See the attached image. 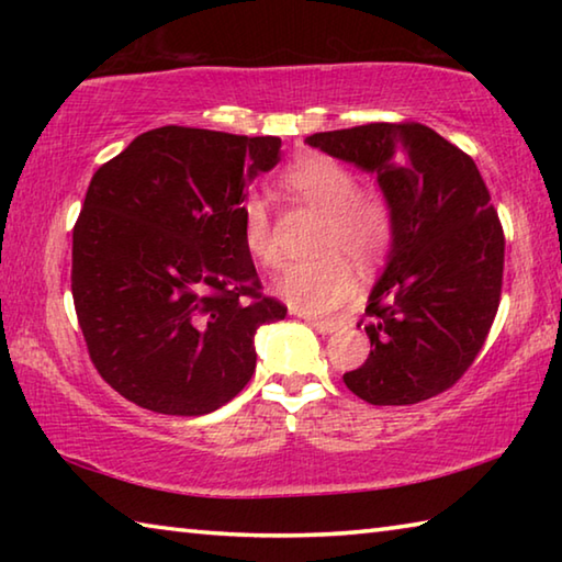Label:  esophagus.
<instances>
[{
    "label": "esophagus",
    "instance_id": "34e87169",
    "mask_svg": "<svg viewBox=\"0 0 562 562\" xmlns=\"http://www.w3.org/2000/svg\"><path fill=\"white\" fill-rule=\"evenodd\" d=\"M294 315H300V312L294 310ZM302 317H304V322H307L312 329H317L319 335H329V331H335L339 327L337 319H317V317H307V315H302Z\"/></svg>",
    "mask_w": 562,
    "mask_h": 562
}]
</instances>
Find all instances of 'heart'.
I'll return each instance as SVG.
<instances>
[{
  "instance_id": "b5f03b06",
  "label": "heart",
  "mask_w": 562,
  "mask_h": 562,
  "mask_svg": "<svg viewBox=\"0 0 562 562\" xmlns=\"http://www.w3.org/2000/svg\"><path fill=\"white\" fill-rule=\"evenodd\" d=\"M282 188L302 205L325 213L319 227L317 260L284 265L274 278V292L302 315H329L355 297L361 268L382 262L396 235L394 203L384 186L357 183V173L345 160L327 154H304L282 170ZM245 250L265 268L280 262L278 225L270 203L250 193L237 207Z\"/></svg>"
}]
</instances>
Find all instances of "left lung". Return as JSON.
Here are the masks:
<instances>
[{
  "label": "left lung",
  "mask_w": 562,
  "mask_h": 562,
  "mask_svg": "<svg viewBox=\"0 0 562 562\" xmlns=\"http://www.w3.org/2000/svg\"><path fill=\"white\" fill-rule=\"evenodd\" d=\"M310 146L374 170L392 198V258L359 325L372 351L345 376L376 406L443 394L486 345L503 288L506 237L473 158L416 121L307 136Z\"/></svg>",
  "instance_id": "obj_1"
}]
</instances>
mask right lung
<instances>
[{"label":"right lung","instance_id":"right-lung-1","mask_svg":"<svg viewBox=\"0 0 562 562\" xmlns=\"http://www.w3.org/2000/svg\"><path fill=\"white\" fill-rule=\"evenodd\" d=\"M280 138L160 126L93 173L74 225L71 294L91 364L128 402L201 416L255 372V331L288 307L240 235L250 180Z\"/></svg>","mask_w":562,"mask_h":562}]
</instances>
